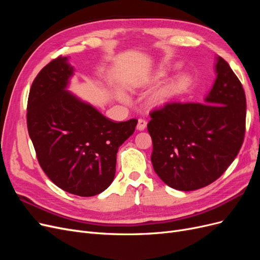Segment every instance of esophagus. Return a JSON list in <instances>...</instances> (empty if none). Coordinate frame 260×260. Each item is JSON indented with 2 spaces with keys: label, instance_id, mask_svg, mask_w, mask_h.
Listing matches in <instances>:
<instances>
[{
  "label": "esophagus",
  "instance_id": "34e87169",
  "mask_svg": "<svg viewBox=\"0 0 260 260\" xmlns=\"http://www.w3.org/2000/svg\"><path fill=\"white\" fill-rule=\"evenodd\" d=\"M146 124H147V121L144 119V118H140V119L138 120L137 128H138V130L142 131V130H144L146 128Z\"/></svg>",
  "mask_w": 260,
  "mask_h": 260
}]
</instances>
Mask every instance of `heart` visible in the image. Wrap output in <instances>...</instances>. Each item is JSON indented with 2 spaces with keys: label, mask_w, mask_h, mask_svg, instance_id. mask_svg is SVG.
Instances as JSON below:
<instances>
[{
  "label": "heart",
  "mask_w": 260,
  "mask_h": 260,
  "mask_svg": "<svg viewBox=\"0 0 260 260\" xmlns=\"http://www.w3.org/2000/svg\"><path fill=\"white\" fill-rule=\"evenodd\" d=\"M188 84H190V78H188L186 75H181L177 77L175 80L165 84L164 86H161V88L157 90L153 94L152 101L154 103H162V102L171 99L172 96L177 95V94L184 92L188 88ZM118 95H119L121 100L127 101V98H125V95L122 92L118 93Z\"/></svg>",
  "instance_id": "b5f03b06"
}]
</instances>
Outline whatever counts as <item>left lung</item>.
Here are the masks:
<instances>
[{"label": "left lung", "instance_id": "8db88e82", "mask_svg": "<svg viewBox=\"0 0 260 260\" xmlns=\"http://www.w3.org/2000/svg\"><path fill=\"white\" fill-rule=\"evenodd\" d=\"M217 78L204 103L170 102L149 113L152 164L165 183L194 191L221 177L242 147L246 98L229 64L217 58Z\"/></svg>", "mask_w": 260, "mask_h": 260}]
</instances>
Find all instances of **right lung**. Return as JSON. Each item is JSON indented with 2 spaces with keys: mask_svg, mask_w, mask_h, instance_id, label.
I'll return each mask as SVG.
<instances>
[{
  "mask_svg": "<svg viewBox=\"0 0 260 260\" xmlns=\"http://www.w3.org/2000/svg\"><path fill=\"white\" fill-rule=\"evenodd\" d=\"M73 67L58 56L30 88L27 127L41 168L61 190L82 198L111 185L119 146L137 119L115 122L66 91Z\"/></svg>",
  "mask_w": 260,
  "mask_h": 260,
  "instance_id": "obj_1",
  "label": "right lung"
}]
</instances>
